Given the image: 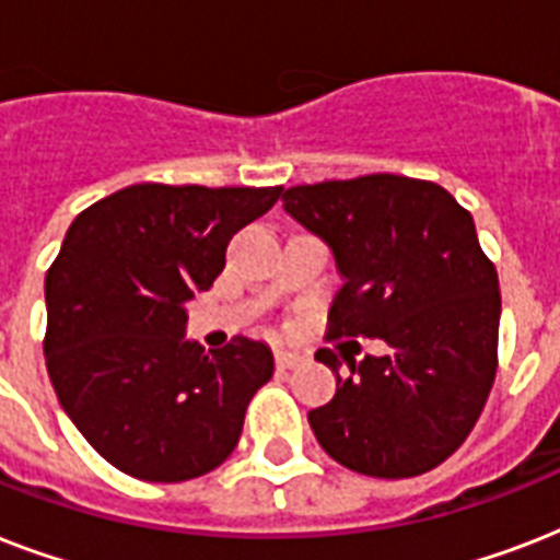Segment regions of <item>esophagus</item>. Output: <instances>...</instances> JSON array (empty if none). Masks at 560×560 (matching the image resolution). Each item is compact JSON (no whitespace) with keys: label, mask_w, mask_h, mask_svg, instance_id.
I'll use <instances>...</instances> for the list:
<instances>
[{"label":"esophagus","mask_w":560,"mask_h":560,"mask_svg":"<svg viewBox=\"0 0 560 560\" xmlns=\"http://www.w3.org/2000/svg\"><path fill=\"white\" fill-rule=\"evenodd\" d=\"M302 360L305 358H302V354H296V351H284V349L276 351V366L279 369H296Z\"/></svg>","instance_id":"obj_1"}]
</instances>
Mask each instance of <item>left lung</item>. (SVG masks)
I'll list each match as a JSON object with an SVG mask.
<instances>
[{"instance_id": "1", "label": "left lung", "mask_w": 560, "mask_h": 560, "mask_svg": "<svg viewBox=\"0 0 560 560\" xmlns=\"http://www.w3.org/2000/svg\"><path fill=\"white\" fill-rule=\"evenodd\" d=\"M284 211L331 246L346 279L328 340L381 337L389 354L340 374L307 421L323 451L377 479L442 465L477 424L497 374L500 281L468 209L435 183L398 174L328 179L284 191Z\"/></svg>"}]
</instances>
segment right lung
I'll return each instance as SVG.
<instances>
[{
    "instance_id": "1",
    "label": "right lung",
    "mask_w": 560,
    "mask_h": 560,
    "mask_svg": "<svg viewBox=\"0 0 560 560\" xmlns=\"http://www.w3.org/2000/svg\"><path fill=\"white\" fill-rule=\"evenodd\" d=\"M279 197L281 186L139 183L72 220L46 272L43 351L60 407L113 468L186 482L235 451L272 354L246 337L202 351L186 340V302Z\"/></svg>"
}]
</instances>
